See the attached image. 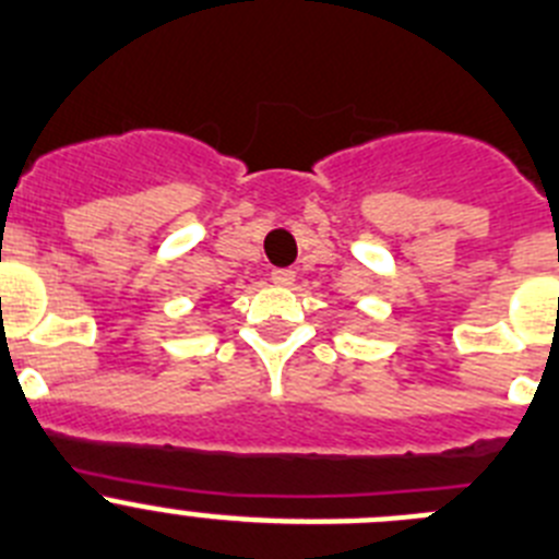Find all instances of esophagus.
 Wrapping results in <instances>:
<instances>
[{"label": "esophagus", "mask_w": 559, "mask_h": 559, "mask_svg": "<svg viewBox=\"0 0 559 559\" xmlns=\"http://www.w3.org/2000/svg\"><path fill=\"white\" fill-rule=\"evenodd\" d=\"M273 284L292 286L295 284V270H273Z\"/></svg>", "instance_id": "1"}]
</instances>
